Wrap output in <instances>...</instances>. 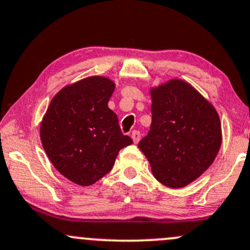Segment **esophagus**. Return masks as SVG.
I'll use <instances>...</instances> for the list:
<instances>
[{
    "label": "esophagus",
    "instance_id": "obj_1",
    "mask_svg": "<svg viewBox=\"0 0 250 250\" xmlns=\"http://www.w3.org/2000/svg\"><path fill=\"white\" fill-rule=\"evenodd\" d=\"M132 139H133V141H134V144H138L139 141H140V138H141V134H140V132H138V130H133L132 132Z\"/></svg>",
    "mask_w": 250,
    "mask_h": 250
}]
</instances>
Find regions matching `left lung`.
Masks as SVG:
<instances>
[{"label": "left lung", "instance_id": "obj_1", "mask_svg": "<svg viewBox=\"0 0 250 250\" xmlns=\"http://www.w3.org/2000/svg\"><path fill=\"white\" fill-rule=\"evenodd\" d=\"M152 123L139 143L154 177L169 188H183L214 162L222 125L214 106L190 83L171 79L149 90Z\"/></svg>", "mask_w": 250, "mask_h": 250}]
</instances>
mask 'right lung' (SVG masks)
I'll return each instance as SVG.
<instances>
[{
    "label": "right lung",
    "instance_id": "add662e5",
    "mask_svg": "<svg viewBox=\"0 0 250 250\" xmlns=\"http://www.w3.org/2000/svg\"><path fill=\"white\" fill-rule=\"evenodd\" d=\"M115 86L98 75L64 86L42 120L39 133L46 156L75 185L87 187L101 180L112 169L120 149L133 144L107 107Z\"/></svg>",
    "mask_w": 250,
    "mask_h": 250
}]
</instances>
